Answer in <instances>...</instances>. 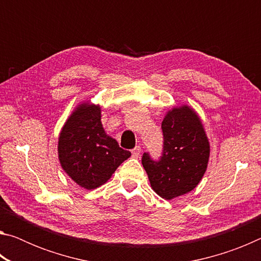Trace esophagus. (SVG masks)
Instances as JSON below:
<instances>
[{
  "instance_id": "obj_1",
  "label": "esophagus",
  "mask_w": 261,
  "mask_h": 261,
  "mask_svg": "<svg viewBox=\"0 0 261 261\" xmlns=\"http://www.w3.org/2000/svg\"><path fill=\"white\" fill-rule=\"evenodd\" d=\"M140 152H141V149H140V147L139 146H136L134 149H132V158H135V159H138L139 158V155H140Z\"/></svg>"
}]
</instances>
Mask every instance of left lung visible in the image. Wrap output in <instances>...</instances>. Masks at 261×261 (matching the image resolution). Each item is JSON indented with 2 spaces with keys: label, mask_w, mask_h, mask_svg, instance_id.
Segmentation results:
<instances>
[{
  "label": "left lung",
  "mask_w": 261,
  "mask_h": 261,
  "mask_svg": "<svg viewBox=\"0 0 261 261\" xmlns=\"http://www.w3.org/2000/svg\"><path fill=\"white\" fill-rule=\"evenodd\" d=\"M163 151L154 161L144 153L141 163L152 189L167 200L197 187L207 169L210 141L199 116L189 106L174 107L163 118Z\"/></svg>",
  "instance_id": "8db88e82"
}]
</instances>
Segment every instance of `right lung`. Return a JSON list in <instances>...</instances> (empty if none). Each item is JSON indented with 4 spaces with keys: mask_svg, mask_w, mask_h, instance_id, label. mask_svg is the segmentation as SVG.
Masks as SVG:
<instances>
[{
    "mask_svg": "<svg viewBox=\"0 0 261 261\" xmlns=\"http://www.w3.org/2000/svg\"><path fill=\"white\" fill-rule=\"evenodd\" d=\"M57 152L63 170L87 190L105 184L131 155L106 134L100 106L90 102L78 105L64 123Z\"/></svg>",
    "mask_w": 261,
    "mask_h": 261,
    "instance_id": "add662e5",
    "label": "right lung"
}]
</instances>
